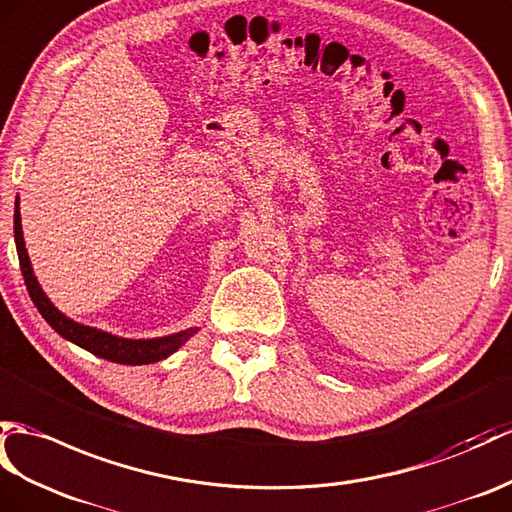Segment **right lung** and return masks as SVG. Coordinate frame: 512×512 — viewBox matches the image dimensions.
I'll return each instance as SVG.
<instances>
[{
    "label": "right lung",
    "mask_w": 512,
    "mask_h": 512,
    "mask_svg": "<svg viewBox=\"0 0 512 512\" xmlns=\"http://www.w3.org/2000/svg\"><path fill=\"white\" fill-rule=\"evenodd\" d=\"M15 244H17V255H19V264H21V272H23V281H26L30 299L34 305H37L41 316L47 320V325H50L58 336H63L65 340L78 344L80 349L98 355V358H104V360L115 362V364H133V366L161 362L165 358H170L174 351L181 349L183 344L198 331V327H189L183 331H176V334H170V336L135 340V338H122V336L109 334V331L76 323L74 318L65 316L50 299H47V294L43 292L39 279L34 277V270H32L30 257H28V248H26V242H23L19 196L15 200Z\"/></svg>",
    "instance_id": "add662e5"
}]
</instances>
